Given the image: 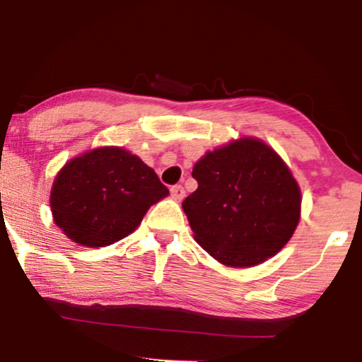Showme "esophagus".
<instances>
[{"mask_svg": "<svg viewBox=\"0 0 362 362\" xmlns=\"http://www.w3.org/2000/svg\"><path fill=\"white\" fill-rule=\"evenodd\" d=\"M170 192H172V197L175 199V201H182V199L185 197V190L182 185H173L172 189H170Z\"/></svg>", "mask_w": 362, "mask_h": 362, "instance_id": "34e87169", "label": "esophagus"}]
</instances>
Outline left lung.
<instances>
[{
  "label": "left lung",
  "instance_id": "obj_1",
  "mask_svg": "<svg viewBox=\"0 0 362 362\" xmlns=\"http://www.w3.org/2000/svg\"><path fill=\"white\" fill-rule=\"evenodd\" d=\"M197 190L182 207L195 242L228 267H253L282 250L301 218V189L257 138L207 151L192 168Z\"/></svg>",
  "mask_w": 362,
  "mask_h": 362
}]
</instances>
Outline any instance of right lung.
Listing matches in <instances>:
<instances>
[{
	"mask_svg": "<svg viewBox=\"0 0 362 362\" xmlns=\"http://www.w3.org/2000/svg\"><path fill=\"white\" fill-rule=\"evenodd\" d=\"M168 189L155 170L120 146H100L74 156L51 189L54 223L83 247H107L126 238Z\"/></svg>",
	"mask_w": 362,
	"mask_h": 362,
	"instance_id": "obj_1",
	"label": "right lung"
}]
</instances>
